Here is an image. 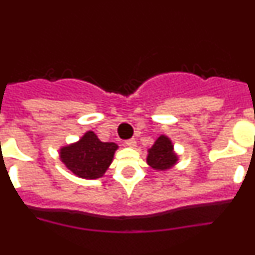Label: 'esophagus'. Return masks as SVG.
I'll list each match as a JSON object with an SVG mask.
<instances>
[{"label": "esophagus", "mask_w": 255, "mask_h": 255, "mask_svg": "<svg viewBox=\"0 0 255 255\" xmlns=\"http://www.w3.org/2000/svg\"><path fill=\"white\" fill-rule=\"evenodd\" d=\"M125 144L128 147H135V145H136V140H135L134 138H130L128 139V140H125Z\"/></svg>", "instance_id": "1"}]
</instances>
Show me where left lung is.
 <instances>
[{
	"instance_id": "1",
	"label": "left lung",
	"mask_w": 255,
	"mask_h": 255,
	"mask_svg": "<svg viewBox=\"0 0 255 255\" xmlns=\"http://www.w3.org/2000/svg\"><path fill=\"white\" fill-rule=\"evenodd\" d=\"M177 157L172 152V143L167 136H159L148 150V164L155 170H166L176 163Z\"/></svg>"
}]
</instances>
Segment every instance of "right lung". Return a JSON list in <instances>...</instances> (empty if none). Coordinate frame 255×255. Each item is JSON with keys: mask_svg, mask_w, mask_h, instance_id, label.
<instances>
[{"mask_svg": "<svg viewBox=\"0 0 255 255\" xmlns=\"http://www.w3.org/2000/svg\"><path fill=\"white\" fill-rule=\"evenodd\" d=\"M115 143H103L93 131H88L78 143L61 149V159L70 171L83 179L101 177L111 164Z\"/></svg>", "mask_w": 255, "mask_h": 255, "instance_id": "right-lung-1", "label": "right lung"}]
</instances>
